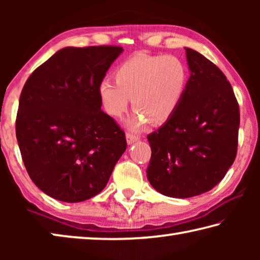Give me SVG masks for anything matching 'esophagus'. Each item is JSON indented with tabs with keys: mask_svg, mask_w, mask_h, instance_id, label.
Returning <instances> with one entry per match:
<instances>
[{
	"mask_svg": "<svg viewBox=\"0 0 260 260\" xmlns=\"http://www.w3.org/2000/svg\"><path fill=\"white\" fill-rule=\"evenodd\" d=\"M139 136L135 135L133 133H127L126 134V140H127V143L128 144H133L136 141H139Z\"/></svg>",
	"mask_w": 260,
	"mask_h": 260,
	"instance_id": "1",
	"label": "esophagus"
}]
</instances>
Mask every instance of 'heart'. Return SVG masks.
<instances>
[{
    "mask_svg": "<svg viewBox=\"0 0 260 260\" xmlns=\"http://www.w3.org/2000/svg\"><path fill=\"white\" fill-rule=\"evenodd\" d=\"M113 82L99 83L98 93L109 116L121 118L129 107L136 111L127 126L141 129L150 120L164 124L177 111L186 93L189 72L182 59L174 55H136L114 70Z\"/></svg>",
    "mask_w": 260,
    "mask_h": 260,
    "instance_id": "heart-1",
    "label": "heart"
}]
</instances>
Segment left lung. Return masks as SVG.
<instances>
[{"label":"left lung","mask_w":260,"mask_h":260,"mask_svg":"<svg viewBox=\"0 0 260 260\" xmlns=\"http://www.w3.org/2000/svg\"><path fill=\"white\" fill-rule=\"evenodd\" d=\"M190 78L177 111L147 138V178L162 195L188 199L221 181L235 160L240 109L221 70L190 48Z\"/></svg>","instance_id":"obj_1"}]
</instances>
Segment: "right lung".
I'll return each mask as SVG.
<instances>
[{
  "mask_svg": "<svg viewBox=\"0 0 260 260\" xmlns=\"http://www.w3.org/2000/svg\"><path fill=\"white\" fill-rule=\"evenodd\" d=\"M121 47L63 48L30 74L16 136L26 171L52 199L77 203L107 186L126 150L124 131L101 107L98 87Z\"/></svg>",
  "mask_w": 260,
  "mask_h": 260,
  "instance_id": "add662e5",
  "label": "right lung"
}]
</instances>
